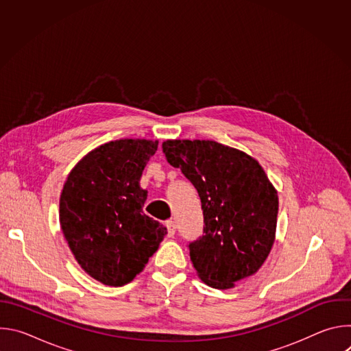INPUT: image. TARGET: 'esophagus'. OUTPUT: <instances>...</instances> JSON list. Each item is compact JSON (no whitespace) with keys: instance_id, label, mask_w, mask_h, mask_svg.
Listing matches in <instances>:
<instances>
[{"instance_id":"1","label":"esophagus","mask_w":351,"mask_h":351,"mask_svg":"<svg viewBox=\"0 0 351 351\" xmlns=\"http://www.w3.org/2000/svg\"><path fill=\"white\" fill-rule=\"evenodd\" d=\"M165 226H167V229H168V236H173L175 232H176V225H175V222H173L172 219H169V221L165 222Z\"/></svg>"}]
</instances>
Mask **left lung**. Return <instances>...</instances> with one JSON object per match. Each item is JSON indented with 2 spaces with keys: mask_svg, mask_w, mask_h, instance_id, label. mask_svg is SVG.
Returning <instances> with one entry per match:
<instances>
[{
  "mask_svg": "<svg viewBox=\"0 0 351 351\" xmlns=\"http://www.w3.org/2000/svg\"><path fill=\"white\" fill-rule=\"evenodd\" d=\"M162 152L202 199L203 236L189 243L197 275L214 289L254 275L274 245L279 207L258 161L213 140H167Z\"/></svg>",
  "mask_w": 351,
  "mask_h": 351,
  "instance_id": "1",
  "label": "left lung"
}]
</instances>
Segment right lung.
<instances>
[{
    "instance_id": "add662e5",
    "label": "right lung",
    "mask_w": 351,
    "mask_h": 351,
    "mask_svg": "<svg viewBox=\"0 0 351 351\" xmlns=\"http://www.w3.org/2000/svg\"><path fill=\"white\" fill-rule=\"evenodd\" d=\"M158 141L122 138L90 152L71 171L60 198V222L79 265L107 286L138 275L167 228L143 214L144 167Z\"/></svg>"
}]
</instances>
